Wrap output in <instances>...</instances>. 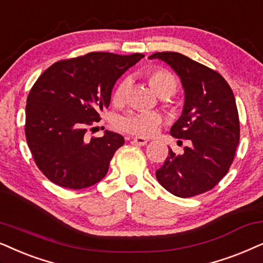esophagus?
I'll list each match as a JSON object with an SVG mask.
<instances>
[{"mask_svg": "<svg viewBox=\"0 0 263 263\" xmlns=\"http://www.w3.org/2000/svg\"><path fill=\"white\" fill-rule=\"evenodd\" d=\"M132 143L136 145H145L148 143V139L143 137H134L132 138Z\"/></svg>", "mask_w": 263, "mask_h": 263, "instance_id": "obj_1", "label": "esophagus"}]
</instances>
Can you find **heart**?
<instances>
[{
	"label": "heart",
	"instance_id": "1",
	"mask_svg": "<svg viewBox=\"0 0 263 263\" xmlns=\"http://www.w3.org/2000/svg\"><path fill=\"white\" fill-rule=\"evenodd\" d=\"M146 79L152 89L159 96L173 95L177 89V80L170 72L164 69H152L146 73ZM127 83L121 82L114 91V100L117 102L124 100ZM161 122V118L156 113H144V111H129L117 120L119 129L128 134L148 137L156 131Z\"/></svg>",
	"mask_w": 263,
	"mask_h": 263
}]
</instances>
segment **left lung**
<instances>
[{
	"mask_svg": "<svg viewBox=\"0 0 263 263\" xmlns=\"http://www.w3.org/2000/svg\"><path fill=\"white\" fill-rule=\"evenodd\" d=\"M149 59L166 62L180 78L184 106L171 135L189 139V146L179 155L170 148L156 171L157 180L181 198L209 191L229 172L239 143V117L232 90L218 72L179 52H155Z\"/></svg>",
	"mask_w": 263,
	"mask_h": 263,
	"instance_id": "8db88e82",
	"label": "left lung"
}]
</instances>
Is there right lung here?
<instances>
[{
  "label": "right lung",
  "instance_id": "1",
  "mask_svg": "<svg viewBox=\"0 0 263 263\" xmlns=\"http://www.w3.org/2000/svg\"><path fill=\"white\" fill-rule=\"evenodd\" d=\"M142 58L90 52L55 62L42 73L26 101L25 135L34 162L49 180L79 190L106 177L125 139L106 129L89 141L87 127L109 106L117 80Z\"/></svg>",
  "mask_w": 263,
  "mask_h": 263
}]
</instances>
